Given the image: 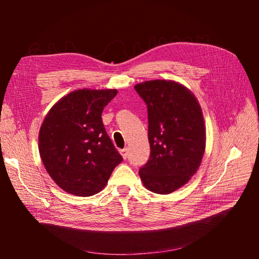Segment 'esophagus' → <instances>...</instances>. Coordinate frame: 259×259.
<instances>
[{
  "mask_svg": "<svg viewBox=\"0 0 259 259\" xmlns=\"http://www.w3.org/2000/svg\"><path fill=\"white\" fill-rule=\"evenodd\" d=\"M120 153H121V156L123 157V159L128 158V149H126V148H124V149H121Z\"/></svg>",
  "mask_w": 259,
  "mask_h": 259,
  "instance_id": "obj_1",
  "label": "esophagus"
}]
</instances>
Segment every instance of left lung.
Listing matches in <instances>:
<instances>
[{
	"label": "left lung",
	"instance_id": "obj_1",
	"mask_svg": "<svg viewBox=\"0 0 259 259\" xmlns=\"http://www.w3.org/2000/svg\"><path fill=\"white\" fill-rule=\"evenodd\" d=\"M148 108L150 157L139 169L147 189L167 195L188 183L206 147L201 108L190 90L175 81L152 80L135 87Z\"/></svg>",
	"mask_w": 259,
	"mask_h": 259
}]
</instances>
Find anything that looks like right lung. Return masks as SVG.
Masks as SVG:
<instances>
[{
  "label": "right lung",
  "mask_w": 259,
  "mask_h": 259,
  "mask_svg": "<svg viewBox=\"0 0 259 259\" xmlns=\"http://www.w3.org/2000/svg\"><path fill=\"white\" fill-rule=\"evenodd\" d=\"M117 90L70 92L51 108L38 134L48 174L64 191L88 197L104 188L122 161L102 122L104 107Z\"/></svg>",
  "instance_id": "add662e5"
}]
</instances>
